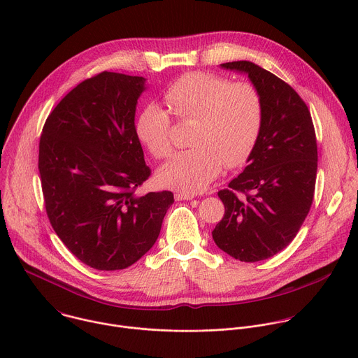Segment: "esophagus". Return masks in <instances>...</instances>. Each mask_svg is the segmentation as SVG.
Returning <instances> with one entry per match:
<instances>
[{
  "label": "esophagus",
  "instance_id": "34e87169",
  "mask_svg": "<svg viewBox=\"0 0 358 358\" xmlns=\"http://www.w3.org/2000/svg\"><path fill=\"white\" fill-rule=\"evenodd\" d=\"M192 198H194V194H189V192H185V191H177V192H176V199H177V201L192 199Z\"/></svg>",
  "mask_w": 358,
  "mask_h": 358
}]
</instances>
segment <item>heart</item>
Returning <instances> with one entry per match:
<instances>
[{
    "label": "heart",
    "instance_id": "1",
    "mask_svg": "<svg viewBox=\"0 0 358 358\" xmlns=\"http://www.w3.org/2000/svg\"><path fill=\"white\" fill-rule=\"evenodd\" d=\"M174 117L191 120L188 150L167 164L164 184L194 194L206 188L222 170L243 164L257 145L265 119V101L257 85L232 82L208 72H187L164 90ZM173 117L157 103L145 105L137 115V138L152 156L166 160L173 155Z\"/></svg>",
    "mask_w": 358,
    "mask_h": 358
}]
</instances>
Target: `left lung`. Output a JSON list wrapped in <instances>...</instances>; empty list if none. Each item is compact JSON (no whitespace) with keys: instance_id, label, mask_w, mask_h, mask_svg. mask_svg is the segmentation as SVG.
Returning <instances> with one entry per match:
<instances>
[{"instance_id":"1","label":"left lung","mask_w":358,"mask_h":358,"mask_svg":"<svg viewBox=\"0 0 358 358\" xmlns=\"http://www.w3.org/2000/svg\"><path fill=\"white\" fill-rule=\"evenodd\" d=\"M222 68L248 73L264 96L265 119L249 164L218 191L225 214L213 238L229 257L258 262L283 250L310 211L317 174L316 131L308 105L289 83L248 61Z\"/></svg>"}]
</instances>
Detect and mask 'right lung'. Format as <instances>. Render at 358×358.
I'll use <instances>...</instances> for the list:
<instances>
[{
	"label": "right lung",
	"instance_id": "right-lung-1",
	"mask_svg": "<svg viewBox=\"0 0 358 358\" xmlns=\"http://www.w3.org/2000/svg\"><path fill=\"white\" fill-rule=\"evenodd\" d=\"M141 76L100 72L49 113L38 170L45 211L65 246L97 271L131 266L155 245L171 191L137 195L151 170L134 130Z\"/></svg>",
	"mask_w": 358,
	"mask_h": 358
}]
</instances>
